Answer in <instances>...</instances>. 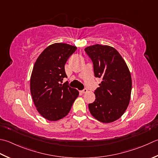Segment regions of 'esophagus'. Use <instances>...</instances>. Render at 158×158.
<instances>
[{
	"label": "esophagus",
	"mask_w": 158,
	"mask_h": 158,
	"mask_svg": "<svg viewBox=\"0 0 158 158\" xmlns=\"http://www.w3.org/2000/svg\"><path fill=\"white\" fill-rule=\"evenodd\" d=\"M87 92H88V89H83V90L81 91V93H83V94L87 93Z\"/></svg>",
	"instance_id": "esophagus-1"
}]
</instances>
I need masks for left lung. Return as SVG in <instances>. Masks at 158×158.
<instances>
[{
  "label": "left lung",
  "instance_id": "obj_1",
  "mask_svg": "<svg viewBox=\"0 0 158 158\" xmlns=\"http://www.w3.org/2000/svg\"><path fill=\"white\" fill-rule=\"evenodd\" d=\"M94 64L96 77L102 79L94 92L95 101L88 105L92 116L110 123L118 120L127 108L131 98L130 71L121 55L112 46L94 44L85 48Z\"/></svg>",
  "mask_w": 158,
  "mask_h": 158
}]
</instances>
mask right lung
Returning a JSON list of instances; mask_svg holds the SVG:
<instances>
[{
    "instance_id": "obj_1",
    "label": "right lung",
    "mask_w": 158,
    "mask_h": 158,
    "mask_svg": "<svg viewBox=\"0 0 158 158\" xmlns=\"http://www.w3.org/2000/svg\"><path fill=\"white\" fill-rule=\"evenodd\" d=\"M76 50V46L55 43L41 52L33 66L30 79L32 99L40 115L50 121L67 116L79 96L77 89L61 84L67 77L65 64Z\"/></svg>"
}]
</instances>
